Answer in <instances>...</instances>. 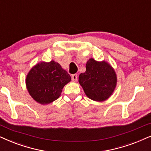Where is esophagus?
Segmentation results:
<instances>
[{
  "instance_id": "34e87169",
  "label": "esophagus",
  "mask_w": 151,
  "mask_h": 151,
  "mask_svg": "<svg viewBox=\"0 0 151 151\" xmlns=\"http://www.w3.org/2000/svg\"><path fill=\"white\" fill-rule=\"evenodd\" d=\"M71 79H72V81H73V82L77 81V79H78V75H77V74H73V75H72Z\"/></svg>"
}]
</instances>
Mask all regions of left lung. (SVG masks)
<instances>
[{"label": "left lung", "mask_w": 151, "mask_h": 151, "mask_svg": "<svg viewBox=\"0 0 151 151\" xmlns=\"http://www.w3.org/2000/svg\"><path fill=\"white\" fill-rule=\"evenodd\" d=\"M79 83L89 99L103 101L114 91L116 76L114 70L107 62H99L91 58L86 64V71L80 74Z\"/></svg>", "instance_id": "1"}]
</instances>
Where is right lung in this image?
Masks as SVG:
<instances>
[{
  "instance_id": "obj_1",
  "label": "right lung",
  "mask_w": 151,
  "mask_h": 151,
  "mask_svg": "<svg viewBox=\"0 0 151 151\" xmlns=\"http://www.w3.org/2000/svg\"><path fill=\"white\" fill-rule=\"evenodd\" d=\"M71 81V76L54 61L41 62L29 72L27 89L34 100L41 104H48L60 97L64 86Z\"/></svg>"
}]
</instances>
